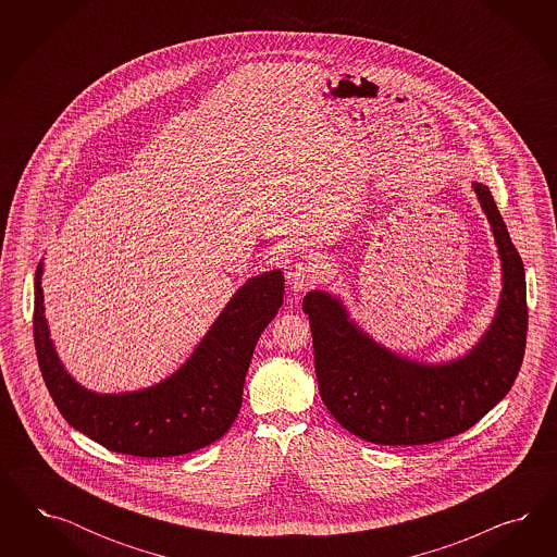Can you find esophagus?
Returning a JSON list of instances; mask_svg holds the SVG:
<instances>
[{"mask_svg":"<svg viewBox=\"0 0 557 557\" xmlns=\"http://www.w3.org/2000/svg\"><path fill=\"white\" fill-rule=\"evenodd\" d=\"M287 284L294 292H302L321 282V271L310 263H294L286 273Z\"/></svg>","mask_w":557,"mask_h":557,"instance_id":"esophagus-1","label":"esophagus"}]
</instances>
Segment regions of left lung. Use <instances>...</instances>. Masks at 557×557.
<instances>
[{
  "instance_id": "8db88e82",
  "label": "left lung",
  "mask_w": 557,
  "mask_h": 557,
  "mask_svg": "<svg viewBox=\"0 0 557 557\" xmlns=\"http://www.w3.org/2000/svg\"><path fill=\"white\" fill-rule=\"evenodd\" d=\"M503 268V292L488 331L468 355L447 363H419L373 338L349 319L337 296H304L324 406L355 437L377 445H424L456 437L512 388L527 343V284L488 187L473 182Z\"/></svg>"
}]
</instances>
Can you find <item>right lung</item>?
Instances as JSON below:
<instances>
[{
  "mask_svg": "<svg viewBox=\"0 0 557 557\" xmlns=\"http://www.w3.org/2000/svg\"><path fill=\"white\" fill-rule=\"evenodd\" d=\"M42 261L34 277V345L63 419L110 451L175 457L219 441L235 422L255 345L284 302V273L255 275L236 289L186 363L151 388L98 394L61 363L45 319Z\"/></svg>",
  "mask_w": 557,
  "mask_h": 557,
  "instance_id": "right-lung-1",
  "label": "right lung"
}]
</instances>
